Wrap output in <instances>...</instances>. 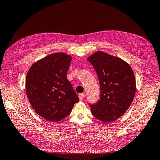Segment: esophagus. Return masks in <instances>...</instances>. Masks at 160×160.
<instances>
[{"instance_id": "obj_1", "label": "esophagus", "mask_w": 160, "mask_h": 160, "mask_svg": "<svg viewBox=\"0 0 160 160\" xmlns=\"http://www.w3.org/2000/svg\"><path fill=\"white\" fill-rule=\"evenodd\" d=\"M84 96H85V95L84 94V93H80V94H79L78 95V97H79V98H80V100H83L84 99Z\"/></svg>"}]
</instances>
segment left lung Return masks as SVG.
<instances>
[{
  "instance_id": "1",
  "label": "left lung",
  "mask_w": 160,
  "mask_h": 160,
  "mask_svg": "<svg viewBox=\"0 0 160 160\" xmlns=\"http://www.w3.org/2000/svg\"><path fill=\"white\" fill-rule=\"evenodd\" d=\"M100 86L99 99L89 103L97 119L108 122L121 117L130 106L136 92V80L131 67L122 59L99 51L88 58Z\"/></svg>"
}]
</instances>
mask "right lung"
<instances>
[{"label": "right lung", "instance_id": "add662e5", "mask_svg": "<svg viewBox=\"0 0 160 160\" xmlns=\"http://www.w3.org/2000/svg\"><path fill=\"white\" fill-rule=\"evenodd\" d=\"M72 57L54 53L37 61L29 69L26 92L29 102L39 116L58 122L71 113L79 98L67 78Z\"/></svg>", "mask_w": 160, "mask_h": 160}]
</instances>
